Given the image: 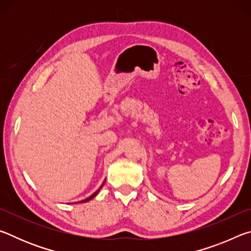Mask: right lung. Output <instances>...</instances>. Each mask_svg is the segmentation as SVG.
Listing matches in <instances>:
<instances>
[{
    "mask_svg": "<svg viewBox=\"0 0 251 251\" xmlns=\"http://www.w3.org/2000/svg\"><path fill=\"white\" fill-rule=\"evenodd\" d=\"M104 184H105V181L103 182V184H101V186L100 187V188H99V189H97V190H96V192H95L94 194H93V195H91V196H90V197H88V198H86V199H83V201H78V202H86V201H91V199H93V198H94V197L96 196V195L100 193V188H101V187H103V185H104Z\"/></svg>",
    "mask_w": 251,
    "mask_h": 251,
    "instance_id": "right-lung-1",
    "label": "right lung"
}]
</instances>
